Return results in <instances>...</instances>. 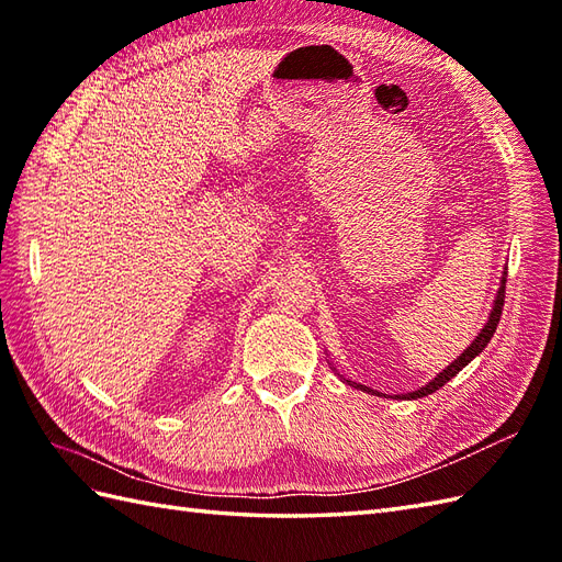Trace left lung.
I'll return each instance as SVG.
<instances>
[{"mask_svg":"<svg viewBox=\"0 0 562 562\" xmlns=\"http://www.w3.org/2000/svg\"><path fill=\"white\" fill-rule=\"evenodd\" d=\"M505 282H507V272L503 274V282H499V290H497V296H495V302H493V312H491V316H487V324L483 326V330L479 333V336H475V340L469 345V348H465L447 369H441V372H439L432 381H429V384H425L423 389H417V391H411V393H401V398H413V401H415V398L429 396V393H435L437 389L445 386L449 379L457 376V374L461 372V369L473 360V357H479V355L483 352L485 345L491 342V338L495 336L497 324H499V316H503V306H505ZM342 381H345V384H348V386H355V389H360V391L372 393V396H381L379 391L369 389V386H364V384H357V381H350V379H342Z\"/></svg>","mask_w":562,"mask_h":562,"instance_id":"8db88e82","label":"left lung"}]
</instances>
